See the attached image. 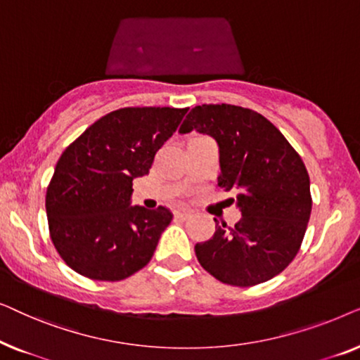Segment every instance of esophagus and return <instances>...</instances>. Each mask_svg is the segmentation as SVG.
Wrapping results in <instances>:
<instances>
[{
  "label": "esophagus",
  "instance_id": "esophagus-1",
  "mask_svg": "<svg viewBox=\"0 0 360 360\" xmlns=\"http://www.w3.org/2000/svg\"><path fill=\"white\" fill-rule=\"evenodd\" d=\"M174 216H175V219L185 221V219H188V218H190L191 213H190V211H186V210H176L175 213H174Z\"/></svg>",
  "mask_w": 360,
  "mask_h": 360
}]
</instances>
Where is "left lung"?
I'll list each match as a JSON object with an SVG mask.
<instances>
[{
	"instance_id": "left-lung-1",
	"label": "left lung",
	"mask_w": 360,
	"mask_h": 360,
	"mask_svg": "<svg viewBox=\"0 0 360 360\" xmlns=\"http://www.w3.org/2000/svg\"><path fill=\"white\" fill-rule=\"evenodd\" d=\"M196 129L219 146L218 185L238 193L240 218L216 223L213 238L195 245L206 272L233 287H254L297 257L311 214L309 176L302 157L267 117L234 105L195 106L180 132Z\"/></svg>"
}]
</instances>
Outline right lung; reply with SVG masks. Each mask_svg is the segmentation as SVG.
I'll return each mask as SVG.
<instances>
[{
  "label": "right lung",
  "mask_w": 360,
  "mask_h": 360,
  "mask_svg": "<svg viewBox=\"0 0 360 360\" xmlns=\"http://www.w3.org/2000/svg\"><path fill=\"white\" fill-rule=\"evenodd\" d=\"M188 108H121L78 136L56 165L46 193L53 248L83 277L120 282L150 262L170 210L129 206L132 180L154 157Z\"/></svg>",
  "instance_id": "obj_1"
}]
</instances>
